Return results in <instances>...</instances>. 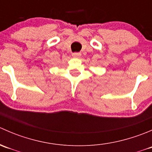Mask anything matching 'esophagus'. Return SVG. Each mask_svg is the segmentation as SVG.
I'll return each instance as SVG.
<instances>
[{"instance_id": "1", "label": "esophagus", "mask_w": 152, "mask_h": 152, "mask_svg": "<svg viewBox=\"0 0 152 152\" xmlns=\"http://www.w3.org/2000/svg\"><path fill=\"white\" fill-rule=\"evenodd\" d=\"M72 56L75 58H79L81 56V53H73Z\"/></svg>"}]
</instances>
